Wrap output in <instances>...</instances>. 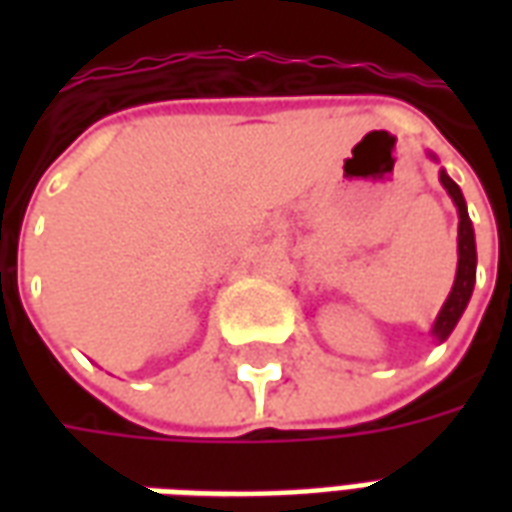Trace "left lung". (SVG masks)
I'll return each instance as SVG.
<instances>
[{
	"label": "left lung",
	"mask_w": 512,
	"mask_h": 512,
	"mask_svg": "<svg viewBox=\"0 0 512 512\" xmlns=\"http://www.w3.org/2000/svg\"><path fill=\"white\" fill-rule=\"evenodd\" d=\"M428 156L436 161L433 153H428ZM439 180L441 186L447 189V194L452 197V202H455V208H458V271H455V282H452L450 296L441 304L439 315L433 321V329H430V334L436 337V343H444L452 334V329L458 326L466 304L472 299L474 279H477V246H474V227L472 219H469V211H466V200H463L461 186L444 169H439Z\"/></svg>",
	"instance_id": "1"
}]
</instances>
